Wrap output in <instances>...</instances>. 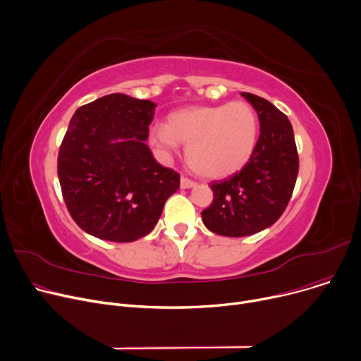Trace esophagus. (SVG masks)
<instances>
[{
  "label": "esophagus",
  "mask_w": 361,
  "mask_h": 361,
  "mask_svg": "<svg viewBox=\"0 0 361 361\" xmlns=\"http://www.w3.org/2000/svg\"><path fill=\"white\" fill-rule=\"evenodd\" d=\"M197 183L194 182V180H190V179H188V178H185V176H182L180 178V188L182 189H189V188H194Z\"/></svg>",
  "instance_id": "34e87169"
}]
</instances>
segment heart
<instances>
[{
  "mask_svg": "<svg viewBox=\"0 0 361 361\" xmlns=\"http://www.w3.org/2000/svg\"><path fill=\"white\" fill-rule=\"evenodd\" d=\"M259 133L258 115L243 100L227 104L188 106L167 115L166 123L150 131V144L169 157L186 144L192 171L208 179L239 172L255 150Z\"/></svg>",
  "mask_w": 361,
  "mask_h": 361,
  "instance_id": "1",
  "label": "heart"
}]
</instances>
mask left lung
<instances>
[{"label":"left lung","mask_w":361,"mask_h":361,"mask_svg":"<svg viewBox=\"0 0 361 361\" xmlns=\"http://www.w3.org/2000/svg\"><path fill=\"white\" fill-rule=\"evenodd\" d=\"M258 114L259 138L240 172L213 182L214 200L201 216L205 227L227 238H243L272 226L291 198L299 156L288 118L252 93H240Z\"/></svg>","instance_id":"left-lung-1"}]
</instances>
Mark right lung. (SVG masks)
Returning <instances> with one entry per match:
<instances>
[{
	"mask_svg": "<svg viewBox=\"0 0 361 361\" xmlns=\"http://www.w3.org/2000/svg\"><path fill=\"white\" fill-rule=\"evenodd\" d=\"M156 103L122 93L73 115L58 154V178L73 220L89 235L134 242L159 221L180 176L156 161L145 144Z\"/></svg>",
	"mask_w": 361,
	"mask_h": 361,
	"instance_id": "right-lung-1",
	"label": "right lung"
}]
</instances>
